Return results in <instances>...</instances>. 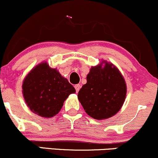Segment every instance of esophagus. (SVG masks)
<instances>
[{"label":"esophagus","mask_w":158,"mask_h":158,"mask_svg":"<svg viewBox=\"0 0 158 158\" xmlns=\"http://www.w3.org/2000/svg\"><path fill=\"white\" fill-rule=\"evenodd\" d=\"M74 87H75V89H76V91H77V93H78V92H79V89H80L81 86H80V85H76L75 86H74Z\"/></svg>","instance_id":"obj_1"}]
</instances>
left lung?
I'll list each match as a JSON object with an SVG mask.
<instances>
[{"mask_svg":"<svg viewBox=\"0 0 158 158\" xmlns=\"http://www.w3.org/2000/svg\"><path fill=\"white\" fill-rule=\"evenodd\" d=\"M127 94L124 79L113 64L105 62L91 68L87 83L81 87L78 98L90 117L102 120L115 115L122 107Z\"/></svg>","mask_w":158,"mask_h":158,"instance_id":"1","label":"left lung"}]
</instances>
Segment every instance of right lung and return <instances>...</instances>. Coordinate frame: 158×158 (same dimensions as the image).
I'll list each match as a JSON object with an SVG mask.
<instances>
[{
  "label": "right lung",
  "mask_w": 158,
  "mask_h": 158,
  "mask_svg": "<svg viewBox=\"0 0 158 158\" xmlns=\"http://www.w3.org/2000/svg\"><path fill=\"white\" fill-rule=\"evenodd\" d=\"M75 92L67 79L45 62L36 66L23 83V94L28 107L42 117L56 115L64 100Z\"/></svg>",
  "instance_id": "right-lung-1"
}]
</instances>
